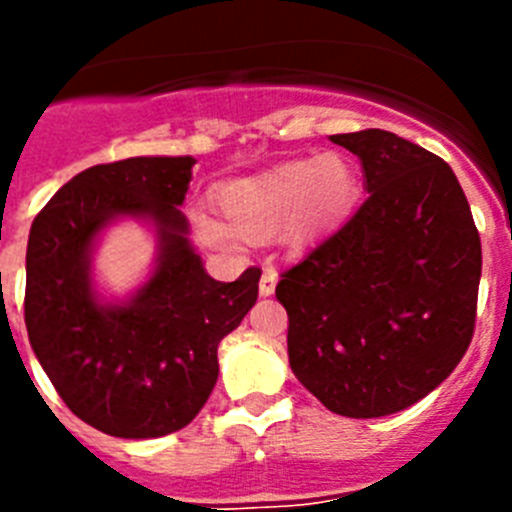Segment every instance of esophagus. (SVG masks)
Masks as SVG:
<instances>
[{"instance_id":"1","label":"esophagus","mask_w":512,"mask_h":512,"mask_svg":"<svg viewBox=\"0 0 512 512\" xmlns=\"http://www.w3.org/2000/svg\"><path fill=\"white\" fill-rule=\"evenodd\" d=\"M274 289H277V271L264 269V274H261V282H259V295L271 297L274 295Z\"/></svg>"}]
</instances>
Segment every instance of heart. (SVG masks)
Segmentation results:
<instances>
[{
    "mask_svg": "<svg viewBox=\"0 0 512 512\" xmlns=\"http://www.w3.org/2000/svg\"><path fill=\"white\" fill-rule=\"evenodd\" d=\"M359 197V174L343 153L292 158L253 176L223 184L217 202L231 223L194 207V235L212 251H241L243 238L261 241L279 233L287 246L315 241L351 212Z\"/></svg>",
    "mask_w": 512,
    "mask_h": 512,
    "instance_id": "1",
    "label": "heart"
}]
</instances>
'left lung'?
<instances>
[{
    "mask_svg": "<svg viewBox=\"0 0 512 512\" xmlns=\"http://www.w3.org/2000/svg\"><path fill=\"white\" fill-rule=\"evenodd\" d=\"M330 140L359 158L369 197L279 279L289 366L333 413L382 418L467 354L482 246L446 161L377 128Z\"/></svg>",
    "mask_w": 512,
    "mask_h": 512,
    "instance_id": "obj_1",
    "label": "left lung"
}]
</instances>
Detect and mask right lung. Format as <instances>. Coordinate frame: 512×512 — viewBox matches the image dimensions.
<instances>
[{"mask_svg": "<svg viewBox=\"0 0 512 512\" xmlns=\"http://www.w3.org/2000/svg\"><path fill=\"white\" fill-rule=\"evenodd\" d=\"M192 156H135L63 184L33 220L25 325L43 372L74 415L117 438H161L194 420L217 382V346L259 297V269L207 274L182 205ZM135 219L154 230L149 277L125 298L93 279L103 230Z\"/></svg>", "mask_w": 512, "mask_h": 512, "instance_id": "1", "label": "right lung"}]
</instances>
